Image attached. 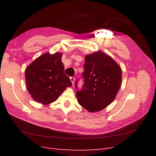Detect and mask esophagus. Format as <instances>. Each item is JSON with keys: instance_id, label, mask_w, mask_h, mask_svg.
I'll return each mask as SVG.
<instances>
[{"instance_id": "obj_1", "label": "esophagus", "mask_w": 156, "mask_h": 156, "mask_svg": "<svg viewBox=\"0 0 156 156\" xmlns=\"http://www.w3.org/2000/svg\"><path fill=\"white\" fill-rule=\"evenodd\" d=\"M70 80H71V81H72V84H73L75 81V77H70Z\"/></svg>"}]
</instances>
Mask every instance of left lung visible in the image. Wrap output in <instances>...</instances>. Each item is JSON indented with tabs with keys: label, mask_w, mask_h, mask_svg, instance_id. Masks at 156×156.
<instances>
[{
	"label": "left lung",
	"mask_w": 156,
	"mask_h": 156,
	"mask_svg": "<svg viewBox=\"0 0 156 156\" xmlns=\"http://www.w3.org/2000/svg\"><path fill=\"white\" fill-rule=\"evenodd\" d=\"M82 77L84 84L77 91L79 103L90 112L100 111L111 103L122 83V70L111 56L101 51L85 56ZM78 80L75 81L77 90Z\"/></svg>",
	"instance_id": "1"
}]
</instances>
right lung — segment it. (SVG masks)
<instances>
[{
	"label": "right lung",
	"instance_id": "1",
	"mask_svg": "<svg viewBox=\"0 0 156 156\" xmlns=\"http://www.w3.org/2000/svg\"><path fill=\"white\" fill-rule=\"evenodd\" d=\"M62 54L45 53L27 66L25 79L28 92L34 101L48 105L56 101L66 88L72 85L64 72Z\"/></svg>",
	"mask_w": 156,
	"mask_h": 156
}]
</instances>
